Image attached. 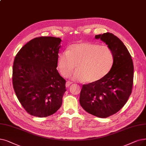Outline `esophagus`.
I'll return each instance as SVG.
<instances>
[{"mask_svg": "<svg viewBox=\"0 0 146 146\" xmlns=\"http://www.w3.org/2000/svg\"><path fill=\"white\" fill-rule=\"evenodd\" d=\"M72 84H73V82H70V81H67V82H66V87H68L70 85Z\"/></svg>", "mask_w": 146, "mask_h": 146, "instance_id": "esophagus-1", "label": "esophagus"}]
</instances>
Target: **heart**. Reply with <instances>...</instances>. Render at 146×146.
<instances>
[{
  "instance_id": "heart-1",
  "label": "heart",
  "mask_w": 146,
  "mask_h": 146,
  "mask_svg": "<svg viewBox=\"0 0 146 146\" xmlns=\"http://www.w3.org/2000/svg\"><path fill=\"white\" fill-rule=\"evenodd\" d=\"M114 56L107 45L91 42L73 44L66 52H60L57 67L63 77L67 78L77 67L73 76L74 80L95 83L107 74L112 67Z\"/></svg>"
}]
</instances>
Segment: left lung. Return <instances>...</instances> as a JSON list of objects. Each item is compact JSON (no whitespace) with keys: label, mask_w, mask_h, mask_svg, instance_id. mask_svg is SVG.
Wrapping results in <instances>:
<instances>
[{"label":"left lung","mask_w":146,"mask_h":146,"mask_svg":"<svg viewBox=\"0 0 146 146\" xmlns=\"http://www.w3.org/2000/svg\"><path fill=\"white\" fill-rule=\"evenodd\" d=\"M112 50L114 60L107 74L100 80L83 85L79 102L86 111L106 118L121 109L132 92L134 65L123 43L110 33L96 35Z\"/></svg>","instance_id":"obj_1"}]
</instances>
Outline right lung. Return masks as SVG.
<instances>
[{
    "mask_svg": "<svg viewBox=\"0 0 146 146\" xmlns=\"http://www.w3.org/2000/svg\"><path fill=\"white\" fill-rule=\"evenodd\" d=\"M61 41L51 36L34 38L15 57L14 90L23 108L32 116L47 117L61 106L66 81L56 70Z\"/></svg>",
    "mask_w": 146,
    "mask_h": 146,
    "instance_id": "right-lung-1",
    "label": "right lung"
}]
</instances>
